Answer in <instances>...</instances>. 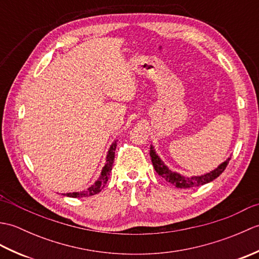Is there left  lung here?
Segmentation results:
<instances>
[{"label":"left lung","mask_w":259,"mask_h":259,"mask_svg":"<svg viewBox=\"0 0 259 259\" xmlns=\"http://www.w3.org/2000/svg\"><path fill=\"white\" fill-rule=\"evenodd\" d=\"M150 157H151L153 167H155V170L159 176H161L164 180H167L168 183L172 184L174 186L177 187V188H184V189L194 188V187H199L207 183H210V181L216 179L218 176H221L224 172V170L226 169L227 164L229 163V160H230V159H228V160L222 163L221 166H219L217 169H214L211 172L206 174L203 176H198V177L188 178V177H183V176L172 172L171 170H169L160 160V158L157 156V153L155 152V150H153L152 147L150 148Z\"/></svg>","instance_id":"1"}]
</instances>
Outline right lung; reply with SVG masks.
<instances>
[{
	"mask_svg": "<svg viewBox=\"0 0 259 259\" xmlns=\"http://www.w3.org/2000/svg\"><path fill=\"white\" fill-rule=\"evenodd\" d=\"M115 147H117V142L112 144V146L110 147V150L108 152L107 156V163L106 166L103 167V170L101 172L100 178H99L96 184L91 186L89 189H87L84 191H80V192H72V194H67L68 197H72V198H81V197H90L98 194L102 190L104 186L107 185V181L109 178V175L111 172L112 166H113V160H114V151H115Z\"/></svg>",
	"mask_w": 259,
	"mask_h": 259,
	"instance_id": "add662e5",
	"label": "right lung"
}]
</instances>
